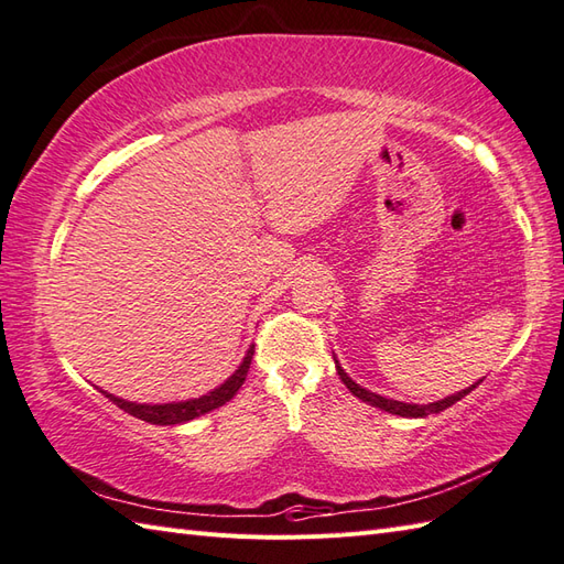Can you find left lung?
Wrapping results in <instances>:
<instances>
[{
	"mask_svg": "<svg viewBox=\"0 0 564 564\" xmlns=\"http://www.w3.org/2000/svg\"><path fill=\"white\" fill-rule=\"evenodd\" d=\"M334 362H336L338 377H341V382L348 387V391H350L352 397H358V399H362L365 403L375 405V409H382V411H387V413H391V415H401V417H425V415H430V413H440V411H444V409H449V405H454L456 401H462L466 394H470V391H474V389L482 382V379H480V382L470 384V387L464 389V391H456V394H452V397H447V399H442V401L417 405V403H403V401H394V399L379 397V394H375V391L362 389L360 384L352 382V379L346 375V370L341 368V365H338L336 358H334Z\"/></svg>",
	"mask_w": 564,
	"mask_h": 564,
	"instance_id": "8db88e82",
	"label": "left lung"
}]
</instances>
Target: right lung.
Instances as JSON below:
<instances>
[{"label":"right lung","mask_w":564,"mask_h":564,"mask_svg":"<svg viewBox=\"0 0 564 564\" xmlns=\"http://www.w3.org/2000/svg\"><path fill=\"white\" fill-rule=\"evenodd\" d=\"M252 356H254V346H250L247 350V356L242 358L240 368L235 370L226 382L220 387H216L214 391H208V394L199 397V399H189V401H173V403H134V401H124V399H117L108 391H102L105 397H108L115 405H120V409L129 415L139 417V421H147L151 425H180V423H187L194 421V417H199L208 411L218 409V405L228 403L235 394H238V389L245 384V377L250 372V365H252Z\"/></svg>","instance_id":"1"}]
</instances>
